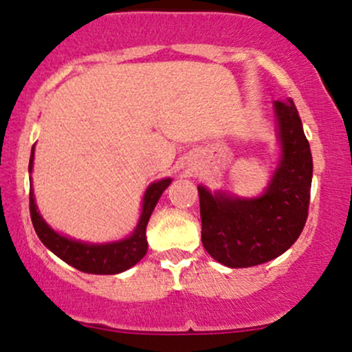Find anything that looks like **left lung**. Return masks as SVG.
<instances>
[{"instance_id":"1","label":"left lung","mask_w":352,"mask_h":352,"mask_svg":"<svg viewBox=\"0 0 352 352\" xmlns=\"http://www.w3.org/2000/svg\"><path fill=\"white\" fill-rule=\"evenodd\" d=\"M281 159L263 195L256 199L210 193L199 187L201 243L213 260L248 268L280 256L305 228L313 157L296 106L274 100Z\"/></svg>"}]
</instances>
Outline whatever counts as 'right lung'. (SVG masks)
Returning a JSON list of instances; mask_svg holds the SVG:
<instances>
[{"instance_id":"obj_1","label":"right lung","mask_w":352,"mask_h":352,"mask_svg":"<svg viewBox=\"0 0 352 352\" xmlns=\"http://www.w3.org/2000/svg\"><path fill=\"white\" fill-rule=\"evenodd\" d=\"M33 160H34V145L31 151L30 159V172L33 170ZM172 179H164L159 182H153L145 190L142 213H140V220L137 223L131 236L125 240L114 241V243H84V241H76L72 238L63 236L56 233L43 217L39 215L38 207L34 201L33 188L30 190V212L33 227L38 233L39 240L43 241L46 248H50L56 256L66 261L67 265L74 266L76 270L91 274H117L129 270L131 266L139 263L140 260L147 253V236H145V228H147L148 218H151L153 208H155L157 201L164 190L170 185Z\"/></svg>"}]
</instances>
